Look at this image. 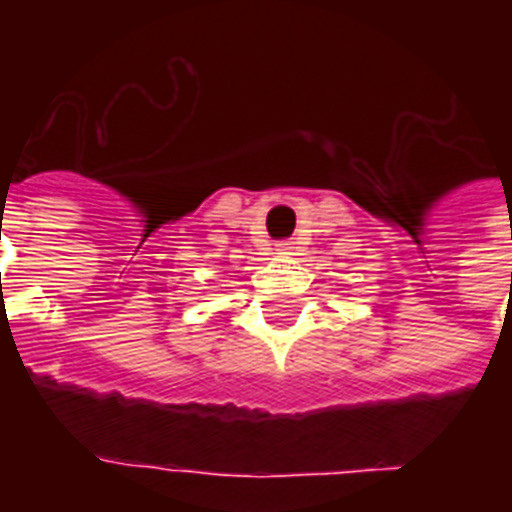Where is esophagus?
Returning <instances> with one entry per match:
<instances>
[{
  "instance_id": "34e87169",
  "label": "esophagus",
  "mask_w": 512,
  "mask_h": 512,
  "mask_svg": "<svg viewBox=\"0 0 512 512\" xmlns=\"http://www.w3.org/2000/svg\"><path fill=\"white\" fill-rule=\"evenodd\" d=\"M276 249H279V255H292V241H279V244H276Z\"/></svg>"
}]
</instances>
